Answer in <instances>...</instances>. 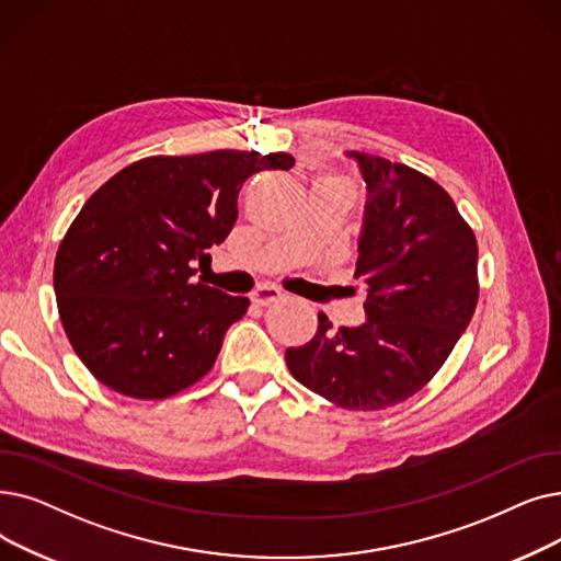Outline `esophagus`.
Returning <instances> with one entry per match:
<instances>
[{"label": "esophagus", "instance_id": "34e87169", "mask_svg": "<svg viewBox=\"0 0 561 561\" xmlns=\"http://www.w3.org/2000/svg\"><path fill=\"white\" fill-rule=\"evenodd\" d=\"M284 298V290L275 284H259L254 290H252V300L256 305H271L275 300Z\"/></svg>", "mask_w": 561, "mask_h": 561}]
</instances>
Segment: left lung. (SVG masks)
<instances>
[{
	"label": "left lung",
	"instance_id": "8db88e82",
	"mask_svg": "<svg viewBox=\"0 0 561 561\" xmlns=\"http://www.w3.org/2000/svg\"><path fill=\"white\" fill-rule=\"evenodd\" d=\"M367 181L355 279L367 323L319 330L286 348L288 371L346 410L397 405L440 371L479 300L477 238L433 179L401 162L348 153Z\"/></svg>",
	"mask_w": 561,
	"mask_h": 561
}]
</instances>
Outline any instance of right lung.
<instances>
[{"label": "right lung", "instance_id": "1", "mask_svg": "<svg viewBox=\"0 0 561 561\" xmlns=\"http://www.w3.org/2000/svg\"><path fill=\"white\" fill-rule=\"evenodd\" d=\"M288 153L151 156L95 190L55 259V294L72 351L114 392L156 401L202 380L250 300L194 282L238 220L252 174Z\"/></svg>", "mask_w": 561, "mask_h": 561}]
</instances>
